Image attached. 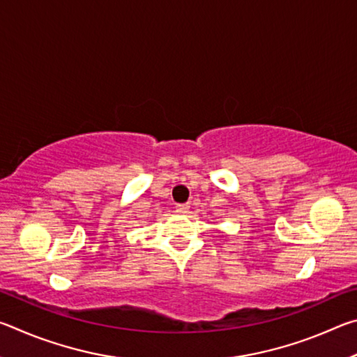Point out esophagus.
<instances>
[{"instance_id": "1", "label": "esophagus", "mask_w": 357, "mask_h": 357, "mask_svg": "<svg viewBox=\"0 0 357 357\" xmlns=\"http://www.w3.org/2000/svg\"><path fill=\"white\" fill-rule=\"evenodd\" d=\"M189 203H179V204H176V206H174V209H176V213H179V214H185V213H189Z\"/></svg>"}]
</instances>
